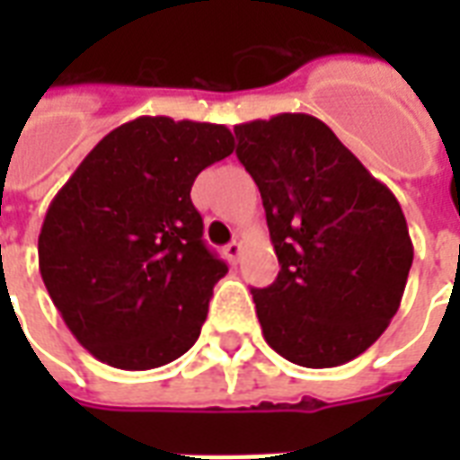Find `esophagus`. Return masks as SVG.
<instances>
[{
    "label": "esophagus",
    "mask_w": 460,
    "mask_h": 460,
    "mask_svg": "<svg viewBox=\"0 0 460 460\" xmlns=\"http://www.w3.org/2000/svg\"><path fill=\"white\" fill-rule=\"evenodd\" d=\"M241 243L239 241H231L229 246H226V249H224V256H226V261H229V263H236V261L241 259Z\"/></svg>",
    "instance_id": "obj_1"
}]
</instances>
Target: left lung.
<instances>
[{"label":"left lung","mask_w":460,"mask_h":460,"mask_svg":"<svg viewBox=\"0 0 460 460\" xmlns=\"http://www.w3.org/2000/svg\"><path fill=\"white\" fill-rule=\"evenodd\" d=\"M234 132L280 266L269 288L251 290L263 338L293 365H345L399 310L414 261L404 211L313 115L280 113Z\"/></svg>","instance_id":"left-lung-1"}]
</instances>
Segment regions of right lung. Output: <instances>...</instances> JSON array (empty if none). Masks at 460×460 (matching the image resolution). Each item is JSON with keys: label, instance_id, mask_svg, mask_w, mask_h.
<instances>
[{"label": "right lung", "instance_id": "obj_1", "mask_svg": "<svg viewBox=\"0 0 460 460\" xmlns=\"http://www.w3.org/2000/svg\"><path fill=\"white\" fill-rule=\"evenodd\" d=\"M231 152L226 125L142 115L108 132L58 190L39 234V270L95 359L155 369L197 342L229 269L201 239L190 191Z\"/></svg>", "mask_w": 460, "mask_h": 460}]
</instances>
